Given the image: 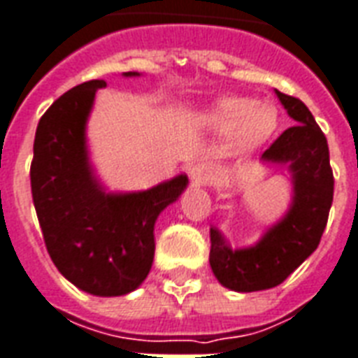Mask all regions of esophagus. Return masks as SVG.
I'll use <instances>...</instances> for the list:
<instances>
[{
    "label": "esophagus",
    "mask_w": 358,
    "mask_h": 358,
    "mask_svg": "<svg viewBox=\"0 0 358 358\" xmlns=\"http://www.w3.org/2000/svg\"><path fill=\"white\" fill-rule=\"evenodd\" d=\"M189 176H192L195 186H203V184H206V182L210 180V176H213V166L208 165V163H205V161H201V163L192 166Z\"/></svg>",
    "instance_id": "34e87169"
}]
</instances>
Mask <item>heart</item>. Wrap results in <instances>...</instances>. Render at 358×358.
<instances>
[{
	"instance_id": "b5f03b06",
	"label": "heart",
	"mask_w": 358,
	"mask_h": 358,
	"mask_svg": "<svg viewBox=\"0 0 358 358\" xmlns=\"http://www.w3.org/2000/svg\"><path fill=\"white\" fill-rule=\"evenodd\" d=\"M206 121L222 131L237 129L243 144H262L277 129V110L248 96H224L206 112Z\"/></svg>"
}]
</instances>
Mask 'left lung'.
<instances>
[{
	"mask_svg": "<svg viewBox=\"0 0 358 358\" xmlns=\"http://www.w3.org/2000/svg\"><path fill=\"white\" fill-rule=\"evenodd\" d=\"M288 115L298 123L267 148L262 159L287 165L294 195L288 213L248 248H231L210 227V267L214 277L235 292H256L280 285L315 252L327 227L334 197L327 136L300 98L275 91Z\"/></svg>",
	"mask_w": 358,
	"mask_h": 358,
	"instance_id": "1",
	"label": "left lung"
}]
</instances>
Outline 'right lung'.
I'll return each instance as SVG.
<instances>
[{
    "label": "right lung",
    "instance_id": "1",
    "mask_svg": "<svg viewBox=\"0 0 358 358\" xmlns=\"http://www.w3.org/2000/svg\"><path fill=\"white\" fill-rule=\"evenodd\" d=\"M102 87V79L73 87L39 119L31 197L58 271L92 296H123L150 273L155 220L186 189L187 176L178 174L145 192H106L94 176L85 136L94 94Z\"/></svg>",
    "mask_w": 358,
    "mask_h": 358
}]
</instances>
